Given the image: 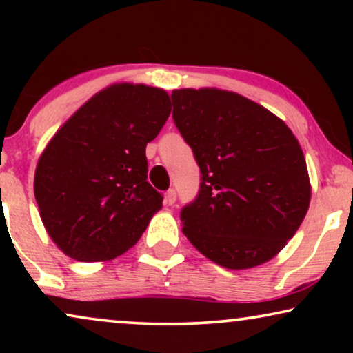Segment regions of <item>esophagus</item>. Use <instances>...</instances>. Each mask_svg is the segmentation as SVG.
Here are the masks:
<instances>
[{
	"label": "esophagus",
	"mask_w": 353,
	"mask_h": 353,
	"mask_svg": "<svg viewBox=\"0 0 353 353\" xmlns=\"http://www.w3.org/2000/svg\"><path fill=\"white\" fill-rule=\"evenodd\" d=\"M163 201H165L167 205H173L176 202V191L175 190H168L165 192V197H163Z\"/></svg>",
	"instance_id": "1"
}]
</instances>
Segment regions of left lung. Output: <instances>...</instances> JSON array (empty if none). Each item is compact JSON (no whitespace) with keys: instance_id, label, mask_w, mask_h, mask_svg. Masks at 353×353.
Masks as SVG:
<instances>
[{"instance_id":"left-lung-1","label":"left lung","mask_w":353,"mask_h":353,"mask_svg":"<svg viewBox=\"0 0 353 353\" xmlns=\"http://www.w3.org/2000/svg\"><path fill=\"white\" fill-rule=\"evenodd\" d=\"M173 120L201 168L183 233L220 267L248 270L296 234L312 186L297 138L254 101L219 88L173 90Z\"/></svg>"}]
</instances>
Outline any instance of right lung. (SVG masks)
Masks as SVG:
<instances>
[{
    "label": "right lung",
    "mask_w": 353,
    "mask_h": 353,
    "mask_svg": "<svg viewBox=\"0 0 353 353\" xmlns=\"http://www.w3.org/2000/svg\"><path fill=\"white\" fill-rule=\"evenodd\" d=\"M170 110L165 90L114 83L86 101L46 144L33 191L48 234L70 259L119 257L162 209V194L148 183L146 146Z\"/></svg>",
    "instance_id": "1"
}]
</instances>
